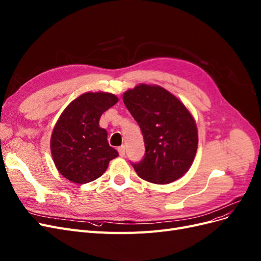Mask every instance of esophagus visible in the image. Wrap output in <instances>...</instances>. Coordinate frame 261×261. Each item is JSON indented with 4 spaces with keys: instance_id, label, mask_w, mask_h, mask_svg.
Listing matches in <instances>:
<instances>
[{
    "instance_id": "obj_1",
    "label": "esophagus",
    "mask_w": 261,
    "mask_h": 261,
    "mask_svg": "<svg viewBox=\"0 0 261 261\" xmlns=\"http://www.w3.org/2000/svg\"><path fill=\"white\" fill-rule=\"evenodd\" d=\"M118 153L121 157H123L125 155V146L124 145H121L118 147Z\"/></svg>"
}]
</instances>
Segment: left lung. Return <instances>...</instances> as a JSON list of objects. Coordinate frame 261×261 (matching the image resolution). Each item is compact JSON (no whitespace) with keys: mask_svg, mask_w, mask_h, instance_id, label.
Masks as SVG:
<instances>
[{"mask_svg":"<svg viewBox=\"0 0 261 261\" xmlns=\"http://www.w3.org/2000/svg\"><path fill=\"white\" fill-rule=\"evenodd\" d=\"M122 99L144 138V158L131 163L138 175L156 184L181 178L198 145L196 123L188 108L166 89L143 83L124 92Z\"/></svg>","mask_w":261,"mask_h":261,"instance_id":"8db88e82","label":"left lung"}]
</instances>
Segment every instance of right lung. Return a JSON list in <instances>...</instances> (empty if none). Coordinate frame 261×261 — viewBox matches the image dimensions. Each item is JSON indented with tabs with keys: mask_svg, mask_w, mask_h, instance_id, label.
Wrapping results in <instances>:
<instances>
[{
	"mask_svg": "<svg viewBox=\"0 0 261 261\" xmlns=\"http://www.w3.org/2000/svg\"><path fill=\"white\" fill-rule=\"evenodd\" d=\"M117 102L112 93L88 92L65 108L51 137L53 161L64 178L78 184L94 181L118 156L98 124L102 114Z\"/></svg>",
	"mask_w": 261,
	"mask_h": 261,
	"instance_id": "obj_1",
	"label": "right lung"
}]
</instances>
